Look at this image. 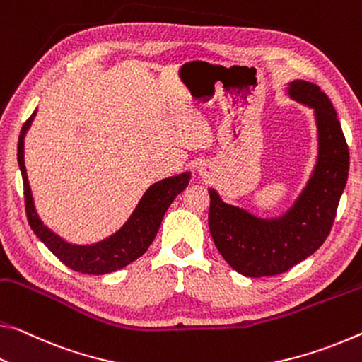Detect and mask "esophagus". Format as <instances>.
Listing matches in <instances>:
<instances>
[{"label": "esophagus", "instance_id": "obj_1", "mask_svg": "<svg viewBox=\"0 0 362 362\" xmlns=\"http://www.w3.org/2000/svg\"><path fill=\"white\" fill-rule=\"evenodd\" d=\"M197 173H199L200 177H202V180H210V177H211V167H210L209 163L199 165Z\"/></svg>", "mask_w": 362, "mask_h": 362}]
</instances>
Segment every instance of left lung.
I'll use <instances>...</instances> for the list:
<instances>
[{"label": "left lung", "instance_id": "1", "mask_svg": "<svg viewBox=\"0 0 362 362\" xmlns=\"http://www.w3.org/2000/svg\"><path fill=\"white\" fill-rule=\"evenodd\" d=\"M287 94L313 109L317 133L316 165L292 206L262 218L209 187L213 242L230 268L247 277L282 274L311 257L327 239L348 180V146L330 99L305 80L290 81Z\"/></svg>", "mask_w": 362, "mask_h": 362}]
</instances>
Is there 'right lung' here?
Listing matches in <instances>:
<instances>
[{"mask_svg": "<svg viewBox=\"0 0 362 362\" xmlns=\"http://www.w3.org/2000/svg\"><path fill=\"white\" fill-rule=\"evenodd\" d=\"M35 115H37V110L23 123L19 144H17V162H19L23 181L27 220L33 233L65 266L81 272V274H109V272L125 268L127 264L142 257L152 240L156 239L165 211L168 210L176 195L189 186L191 173L185 171L177 176H170L167 180L153 182L142 195L127 223L114 234L94 242V244H74L47 228L35 209L25 158H23V139H25L28 128L32 127Z\"/></svg>", "mask_w": 362, "mask_h": 362, "instance_id": "right-lung-1", "label": "right lung"}]
</instances>
